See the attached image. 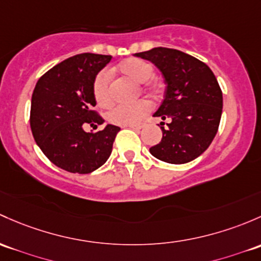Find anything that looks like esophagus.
I'll return each mask as SVG.
<instances>
[{"label":"esophagus","instance_id":"1","mask_svg":"<svg viewBox=\"0 0 261 261\" xmlns=\"http://www.w3.org/2000/svg\"><path fill=\"white\" fill-rule=\"evenodd\" d=\"M144 126H145V123L141 122V123H131V125H127V127L134 128V130H141Z\"/></svg>","mask_w":261,"mask_h":261}]
</instances>
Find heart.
<instances>
[{
	"instance_id": "b5f03b06",
	"label": "heart",
	"mask_w": 261,
	"mask_h": 261,
	"mask_svg": "<svg viewBox=\"0 0 261 261\" xmlns=\"http://www.w3.org/2000/svg\"><path fill=\"white\" fill-rule=\"evenodd\" d=\"M117 71L138 84L149 81L153 75L152 65L141 59L125 60L117 66ZM145 89L147 91L155 92L156 85L152 82H146ZM92 90H94L95 100L98 105L102 108H108L111 105L112 94L110 89V73L108 71L103 70L97 73ZM149 102L145 100L138 101L131 105H116L108 112V120L115 125H131V123L139 122L149 112Z\"/></svg>"
}]
</instances>
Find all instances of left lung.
I'll use <instances>...</instances> for the list:
<instances>
[{
    "label": "left lung",
    "mask_w": 261,
    "mask_h": 261,
    "mask_svg": "<svg viewBox=\"0 0 261 261\" xmlns=\"http://www.w3.org/2000/svg\"><path fill=\"white\" fill-rule=\"evenodd\" d=\"M135 56L151 61L163 73L165 98L153 116L163 139L150 149L152 156L169 164H186L199 158L215 138L223 112V92L209 66L174 48L155 47Z\"/></svg>",
    "instance_id": "left-lung-1"
}]
</instances>
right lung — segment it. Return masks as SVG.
<instances>
[{
    "label": "right lung",
    "instance_id": "obj_1",
    "mask_svg": "<svg viewBox=\"0 0 261 261\" xmlns=\"http://www.w3.org/2000/svg\"><path fill=\"white\" fill-rule=\"evenodd\" d=\"M112 56L80 54L54 66L40 77L31 98L32 135L46 158L60 169L89 174L108 161L119 126L97 128L105 120L94 111L96 75Z\"/></svg>",
    "mask_w": 261,
    "mask_h": 261
}]
</instances>
